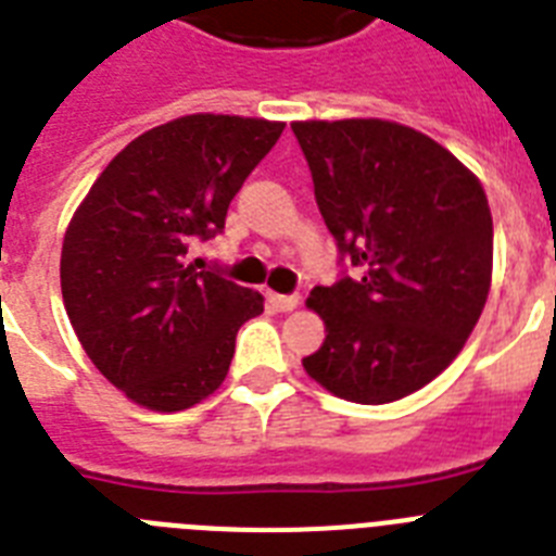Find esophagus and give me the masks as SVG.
Masks as SVG:
<instances>
[{"mask_svg":"<svg viewBox=\"0 0 556 556\" xmlns=\"http://www.w3.org/2000/svg\"><path fill=\"white\" fill-rule=\"evenodd\" d=\"M269 301H273V306L278 312H292L301 303V298L298 295H269Z\"/></svg>","mask_w":556,"mask_h":556,"instance_id":"1","label":"esophagus"}]
</instances>
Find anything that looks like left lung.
Listing matches in <instances>:
<instances>
[{
  "label": "left lung",
  "instance_id": "left-lung-1",
  "mask_svg": "<svg viewBox=\"0 0 556 556\" xmlns=\"http://www.w3.org/2000/svg\"><path fill=\"white\" fill-rule=\"evenodd\" d=\"M315 199L351 264L309 306L324 345L303 357L340 400L386 405L439 377L476 329L492 281V213L472 170L391 121L292 123Z\"/></svg>",
  "mask_w": 556,
  "mask_h": 556
}]
</instances>
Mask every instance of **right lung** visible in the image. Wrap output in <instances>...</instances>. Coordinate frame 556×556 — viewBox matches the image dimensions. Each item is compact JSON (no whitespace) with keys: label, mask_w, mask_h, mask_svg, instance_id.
I'll use <instances>...</instances> for the list:
<instances>
[{"label":"right lung","mask_w":556,"mask_h":556,"mask_svg":"<svg viewBox=\"0 0 556 556\" xmlns=\"http://www.w3.org/2000/svg\"><path fill=\"white\" fill-rule=\"evenodd\" d=\"M283 123L188 115L131 140L75 211L61 295L94 368L131 402L174 414L225 382L241 324L264 298L191 264L225 230L250 170Z\"/></svg>","instance_id":"1"}]
</instances>
